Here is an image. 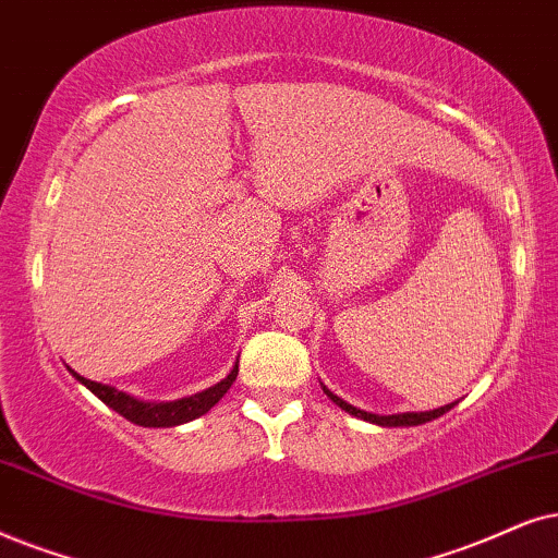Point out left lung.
<instances>
[{"label": "left lung", "mask_w": 558, "mask_h": 558, "mask_svg": "<svg viewBox=\"0 0 558 558\" xmlns=\"http://www.w3.org/2000/svg\"><path fill=\"white\" fill-rule=\"evenodd\" d=\"M322 389L327 397L335 401L337 407L344 409V412L352 414V417L357 420H365L371 422V425H378V427H417V425H425V422H433L437 417H442V414L450 412V409L456 407V401H450L446 407H437V409H429V412H401V414H373V412H365V409H357L348 404V401L337 397V393H331L327 386L322 384Z\"/></svg>", "instance_id": "obj_1"}]
</instances>
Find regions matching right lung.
<instances>
[{"label":"right lung","instance_id":"right-lung-1","mask_svg":"<svg viewBox=\"0 0 558 558\" xmlns=\"http://www.w3.org/2000/svg\"><path fill=\"white\" fill-rule=\"evenodd\" d=\"M69 368V365H66ZM69 373L80 380L82 386H87V389L95 393L97 399L105 401L110 409H116L121 417H125L133 425H141V427H178V425H185V422H193L197 417H203V414L210 412L218 401L223 399V393L231 389V384L236 380V373H239V361L231 365L229 376L221 378L218 384L208 386L206 391H197L193 397H182V399H174V401H144V399H136L131 397V393L125 391H118L116 386H108V384H97V380H89L80 376V373L69 368Z\"/></svg>","mask_w":558,"mask_h":558}]
</instances>
